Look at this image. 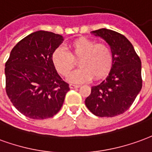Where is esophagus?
<instances>
[{"mask_svg":"<svg viewBox=\"0 0 152 152\" xmlns=\"http://www.w3.org/2000/svg\"><path fill=\"white\" fill-rule=\"evenodd\" d=\"M80 87L79 85H75V84H69V87L71 88V89H74V88H78V87Z\"/></svg>","mask_w":152,"mask_h":152,"instance_id":"1","label":"esophagus"}]
</instances>
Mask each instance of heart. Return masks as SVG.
<instances>
[{"instance_id":"obj_1","label":"heart","mask_w":152,"mask_h":152,"mask_svg":"<svg viewBox=\"0 0 152 152\" xmlns=\"http://www.w3.org/2000/svg\"><path fill=\"white\" fill-rule=\"evenodd\" d=\"M69 53L57 48L52 54V62L56 70L63 77H68L78 59L80 68L69 77L72 83H83L94 77L100 80L107 77L113 66L114 56L109 45L81 37L69 44Z\"/></svg>"}]
</instances>
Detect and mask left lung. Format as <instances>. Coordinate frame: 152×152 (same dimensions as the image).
Listing matches in <instances>:
<instances>
[{
  "label": "left lung",
  "instance_id": "obj_1",
  "mask_svg": "<svg viewBox=\"0 0 152 152\" xmlns=\"http://www.w3.org/2000/svg\"><path fill=\"white\" fill-rule=\"evenodd\" d=\"M92 32L110 45L114 63L107 78L91 87L85 104L96 116L115 117L129 109L141 90V60L132 44L120 33L105 28Z\"/></svg>",
  "mask_w": 152,
  "mask_h": 152
}]
</instances>
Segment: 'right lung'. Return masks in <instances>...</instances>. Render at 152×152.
<instances>
[{
  "label": "right lung",
  "mask_w": 152,
  "mask_h": 152,
  "mask_svg": "<svg viewBox=\"0 0 152 152\" xmlns=\"http://www.w3.org/2000/svg\"><path fill=\"white\" fill-rule=\"evenodd\" d=\"M62 41L61 35L38 31L11 51L5 63V91L13 105L26 117L43 120L62 107L69 87L52 62L53 51Z\"/></svg>",
  "instance_id": "1"
}]
</instances>
